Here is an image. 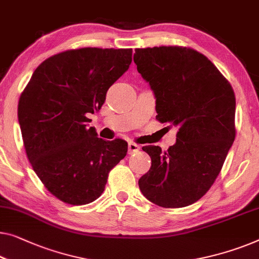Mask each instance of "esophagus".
<instances>
[{
  "instance_id": "1",
  "label": "esophagus",
  "mask_w": 259,
  "mask_h": 259,
  "mask_svg": "<svg viewBox=\"0 0 259 259\" xmlns=\"http://www.w3.org/2000/svg\"><path fill=\"white\" fill-rule=\"evenodd\" d=\"M141 147L140 145L136 144V142H130L128 144V153L130 154H134V153H138L139 151H140Z\"/></svg>"
}]
</instances>
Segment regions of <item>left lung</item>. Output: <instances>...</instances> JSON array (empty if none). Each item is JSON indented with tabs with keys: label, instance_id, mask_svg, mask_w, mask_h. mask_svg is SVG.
Wrapping results in <instances>:
<instances>
[{
	"label": "left lung",
	"instance_id": "left-lung-1",
	"mask_svg": "<svg viewBox=\"0 0 259 259\" xmlns=\"http://www.w3.org/2000/svg\"><path fill=\"white\" fill-rule=\"evenodd\" d=\"M134 63L154 91L156 120L179 127L176 144L168 151L142 147L152 166L139 180V188L160 207H187L210 189L235 140L234 90L192 48L136 49Z\"/></svg>",
	"mask_w": 259,
	"mask_h": 259
}]
</instances>
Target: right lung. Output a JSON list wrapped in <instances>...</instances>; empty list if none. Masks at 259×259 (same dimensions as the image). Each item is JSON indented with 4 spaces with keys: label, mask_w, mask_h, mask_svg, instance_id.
<instances>
[{
    "label": "right lung",
    "mask_w": 259,
    "mask_h": 259,
    "mask_svg": "<svg viewBox=\"0 0 259 259\" xmlns=\"http://www.w3.org/2000/svg\"><path fill=\"white\" fill-rule=\"evenodd\" d=\"M132 49L80 48L40 63L18 100V122L32 169L55 197L91 203L108 173L127 154V142L97 137L89 113L102 108L107 90L128 70Z\"/></svg>",
    "instance_id": "1"
}]
</instances>
